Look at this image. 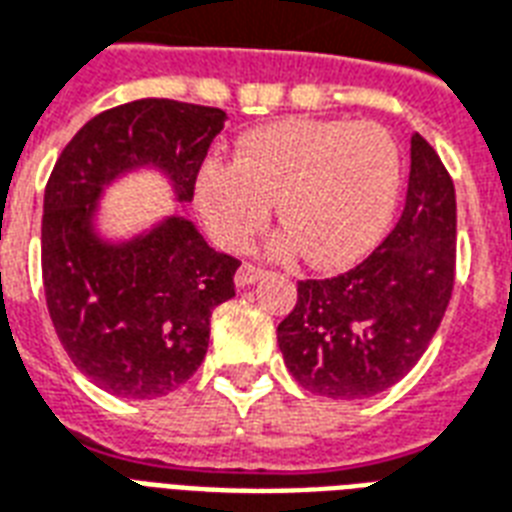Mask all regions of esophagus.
<instances>
[{"mask_svg":"<svg viewBox=\"0 0 512 512\" xmlns=\"http://www.w3.org/2000/svg\"><path fill=\"white\" fill-rule=\"evenodd\" d=\"M261 275H264V269L256 267V264H251V261H245V264H240V269H237V275H235L237 288L253 285L256 280H261Z\"/></svg>","mask_w":512,"mask_h":512,"instance_id":"obj_1","label":"esophagus"}]
</instances>
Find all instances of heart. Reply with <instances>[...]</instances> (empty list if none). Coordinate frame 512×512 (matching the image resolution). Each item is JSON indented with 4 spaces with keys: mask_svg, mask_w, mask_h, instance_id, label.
I'll return each mask as SVG.
<instances>
[{
    "mask_svg": "<svg viewBox=\"0 0 512 512\" xmlns=\"http://www.w3.org/2000/svg\"><path fill=\"white\" fill-rule=\"evenodd\" d=\"M400 186V154L376 122H272L240 138L235 162H202L194 205L221 248L240 251L267 227L272 202L288 232L277 251L304 248L315 267H347L379 240Z\"/></svg>",
    "mask_w": 512,
    "mask_h": 512,
    "instance_id": "1",
    "label": "heart"
}]
</instances>
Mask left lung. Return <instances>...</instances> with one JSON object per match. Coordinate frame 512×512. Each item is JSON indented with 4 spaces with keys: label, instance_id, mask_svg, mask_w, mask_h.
Returning <instances> with one entry per match:
<instances>
[{
    "label": "left lung",
    "instance_id": "8db88e82",
    "mask_svg": "<svg viewBox=\"0 0 512 512\" xmlns=\"http://www.w3.org/2000/svg\"><path fill=\"white\" fill-rule=\"evenodd\" d=\"M457 275V194L425 138L411 136L406 208L371 256L326 280H299L277 326L285 366L304 390L368 398L417 366L441 326Z\"/></svg>",
    "mask_w": 512,
    "mask_h": 512
}]
</instances>
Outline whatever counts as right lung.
I'll return each mask as SVG.
<instances>
[{"instance_id":"add662e5","label":"right lung","mask_w":512,"mask_h":512,"mask_svg":"<svg viewBox=\"0 0 512 512\" xmlns=\"http://www.w3.org/2000/svg\"><path fill=\"white\" fill-rule=\"evenodd\" d=\"M227 114L170 98H141L87 122L45 186L42 280L47 312L71 363L117 398H160L200 368L211 312L235 296L240 261L216 253L192 221H162L149 235L109 245L93 232L104 186L138 165H157L178 200Z\"/></svg>"}]
</instances>
